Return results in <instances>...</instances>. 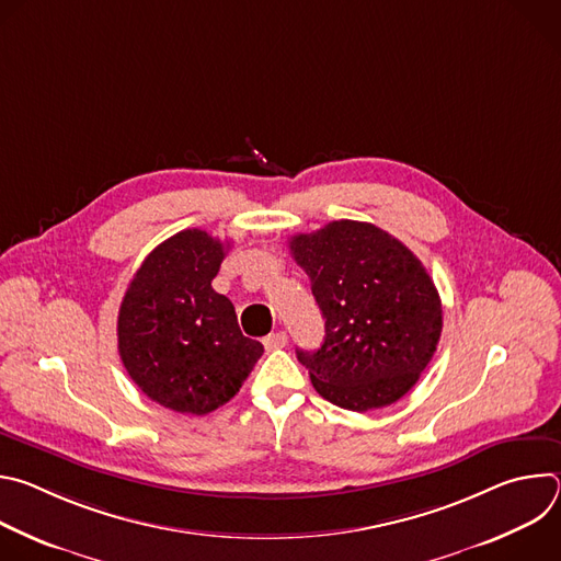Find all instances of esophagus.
Segmentation results:
<instances>
[{"mask_svg": "<svg viewBox=\"0 0 561 561\" xmlns=\"http://www.w3.org/2000/svg\"><path fill=\"white\" fill-rule=\"evenodd\" d=\"M288 344V335L284 331H277V333H271L264 337V348L266 351H277V348H284Z\"/></svg>", "mask_w": 561, "mask_h": 561, "instance_id": "obj_1", "label": "esophagus"}]
</instances>
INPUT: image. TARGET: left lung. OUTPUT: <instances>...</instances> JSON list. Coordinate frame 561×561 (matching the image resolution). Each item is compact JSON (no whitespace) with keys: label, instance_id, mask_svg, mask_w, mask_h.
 Returning <instances> with one entry per match:
<instances>
[{"label":"left lung","instance_id":"left-lung-1","mask_svg":"<svg viewBox=\"0 0 561 561\" xmlns=\"http://www.w3.org/2000/svg\"><path fill=\"white\" fill-rule=\"evenodd\" d=\"M327 319L317 351H297L314 390L355 413L394 404L442 335V299L424 264L386 230L353 219L290 237Z\"/></svg>","mask_w":561,"mask_h":561}]
</instances>
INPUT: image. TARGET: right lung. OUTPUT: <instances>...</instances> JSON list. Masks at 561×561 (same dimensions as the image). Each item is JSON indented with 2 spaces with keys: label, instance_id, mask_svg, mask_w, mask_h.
Here are the masks:
<instances>
[{
  "label": "right lung",
  "instance_id": "right-lung-1",
  "mask_svg": "<svg viewBox=\"0 0 561 561\" xmlns=\"http://www.w3.org/2000/svg\"><path fill=\"white\" fill-rule=\"evenodd\" d=\"M228 247L199 228L169 237L144 260L119 306L126 373L175 413L206 415L230 402L264 353L239 331L230 299L210 286Z\"/></svg>",
  "mask_w": 561,
  "mask_h": 561
}]
</instances>
